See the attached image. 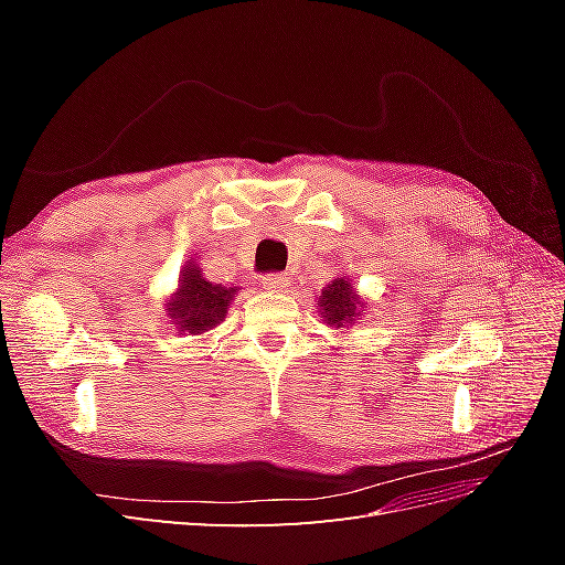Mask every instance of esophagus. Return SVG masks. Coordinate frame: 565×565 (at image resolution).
I'll list each match as a JSON object with an SVG mask.
<instances>
[{"label": "esophagus", "mask_w": 565, "mask_h": 565, "mask_svg": "<svg viewBox=\"0 0 565 565\" xmlns=\"http://www.w3.org/2000/svg\"><path fill=\"white\" fill-rule=\"evenodd\" d=\"M264 287L268 289V292H285V289L289 287V280L285 276H280V273H273V276L264 278Z\"/></svg>", "instance_id": "obj_1"}]
</instances>
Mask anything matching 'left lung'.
Returning a JSON list of instances; mask_svg holds the SVG:
<instances>
[{
  "label": "left lung",
  "instance_id": "8db88e82",
  "mask_svg": "<svg viewBox=\"0 0 565 565\" xmlns=\"http://www.w3.org/2000/svg\"><path fill=\"white\" fill-rule=\"evenodd\" d=\"M318 306L322 322H328L330 328L337 330H349V324L361 320L363 311L367 309L365 299L355 292L349 276H339L324 287L318 297Z\"/></svg>",
  "mask_w": 565,
  "mask_h": 565
}]
</instances>
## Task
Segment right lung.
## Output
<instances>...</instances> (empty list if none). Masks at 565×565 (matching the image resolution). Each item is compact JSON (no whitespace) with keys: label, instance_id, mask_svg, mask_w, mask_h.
Segmentation results:
<instances>
[{"label":"right lung","instance_id":"right-lung-1","mask_svg":"<svg viewBox=\"0 0 565 565\" xmlns=\"http://www.w3.org/2000/svg\"><path fill=\"white\" fill-rule=\"evenodd\" d=\"M241 287L216 285L202 276L195 262H185L174 295H169L164 313L169 324L183 334H204L226 320L231 301Z\"/></svg>","mask_w":565,"mask_h":565}]
</instances>
